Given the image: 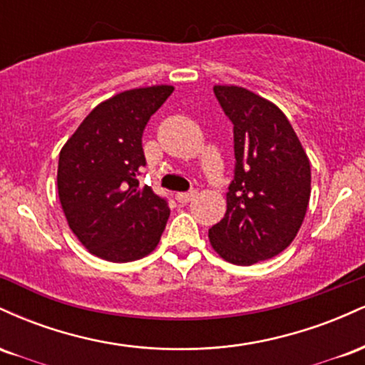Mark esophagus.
<instances>
[{
	"instance_id": "34e87169",
	"label": "esophagus",
	"mask_w": 365,
	"mask_h": 365,
	"mask_svg": "<svg viewBox=\"0 0 365 365\" xmlns=\"http://www.w3.org/2000/svg\"><path fill=\"white\" fill-rule=\"evenodd\" d=\"M194 197H197V190L180 192V194H177V200H178V202H182V204H187V202H190Z\"/></svg>"
}]
</instances>
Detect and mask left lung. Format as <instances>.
I'll return each instance as SVG.
<instances>
[{
	"mask_svg": "<svg viewBox=\"0 0 365 365\" xmlns=\"http://www.w3.org/2000/svg\"><path fill=\"white\" fill-rule=\"evenodd\" d=\"M215 96L233 123L235 170L225 217L209 228V240L225 261L250 266L295 238L311 197V163L273 103L235 86H216Z\"/></svg>",
	"mask_w": 365,
	"mask_h": 365,
	"instance_id": "left-lung-1",
	"label": "left lung"
}]
</instances>
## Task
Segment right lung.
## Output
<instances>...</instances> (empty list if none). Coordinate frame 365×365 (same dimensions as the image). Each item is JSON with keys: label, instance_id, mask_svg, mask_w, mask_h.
Instances as JSON below:
<instances>
[{"label": "right lung", "instance_id": "1", "mask_svg": "<svg viewBox=\"0 0 365 365\" xmlns=\"http://www.w3.org/2000/svg\"><path fill=\"white\" fill-rule=\"evenodd\" d=\"M173 87L116 94L96 106L63 145L58 195L68 226L91 254L128 262L156 249L170 217L166 197L140 185L142 133Z\"/></svg>", "mask_w": 365, "mask_h": 365}]
</instances>
